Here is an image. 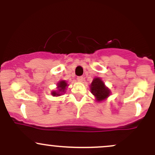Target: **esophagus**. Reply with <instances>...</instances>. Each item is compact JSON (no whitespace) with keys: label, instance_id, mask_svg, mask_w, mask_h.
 <instances>
[{"label":"esophagus","instance_id":"obj_1","mask_svg":"<svg viewBox=\"0 0 155 155\" xmlns=\"http://www.w3.org/2000/svg\"><path fill=\"white\" fill-rule=\"evenodd\" d=\"M83 76H78L77 77V80L78 81H79V82H81V81H83Z\"/></svg>","mask_w":155,"mask_h":155}]
</instances>
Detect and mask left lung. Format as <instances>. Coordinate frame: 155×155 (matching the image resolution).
I'll list each match as a JSON object with an SVG mask.
<instances>
[{"mask_svg":"<svg viewBox=\"0 0 155 155\" xmlns=\"http://www.w3.org/2000/svg\"><path fill=\"white\" fill-rule=\"evenodd\" d=\"M90 91L95 96V101L97 102H102L108 98L111 95V90L105 85L102 79L99 77L94 78L90 84Z\"/></svg>","mask_w":155,"mask_h":155,"instance_id":"1","label":"left lung"}]
</instances>
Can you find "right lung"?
Returning a JSON list of instances; mask_svg holds the SVG:
<instances>
[{
  "label": "right lung",
  "mask_w": 155,
  "mask_h": 155,
  "mask_svg": "<svg viewBox=\"0 0 155 155\" xmlns=\"http://www.w3.org/2000/svg\"><path fill=\"white\" fill-rule=\"evenodd\" d=\"M68 84L65 80H60L57 84V90H53L51 92V95L54 97H58V96L62 95L66 91V88L68 87Z\"/></svg>",
  "instance_id": "1"
}]
</instances>
